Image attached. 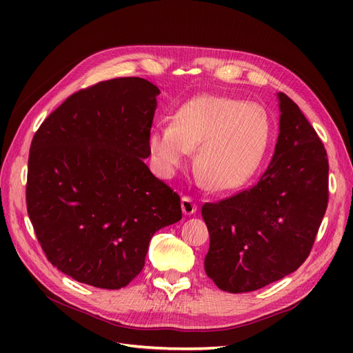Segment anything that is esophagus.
<instances>
[{
  "label": "esophagus",
  "mask_w": 353,
  "mask_h": 353,
  "mask_svg": "<svg viewBox=\"0 0 353 353\" xmlns=\"http://www.w3.org/2000/svg\"><path fill=\"white\" fill-rule=\"evenodd\" d=\"M181 208H183L184 215H193V213H196L197 210V205L193 201V199L187 196L181 199Z\"/></svg>",
  "instance_id": "34e87169"
}]
</instances>
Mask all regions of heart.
Here are the masks:
<instances>
[{
	"instance_id": "1",
	"label": "heart",
	"mask_w": 353,
	"mask_h": 353,
	"mask_svg": "<svg viewBox=\"0 0 353 353\" xmlns=\"http://www.w3.org/2000/svg\"><path fill=\"white\" fill-rule=\"evenodd\" d=\"M271 138V119L262 105L205 94L188 100L170 116L168 128L148 135L159 172L174 176L190 152L194 153L197 178L218 191L248 184L259 169Z\"/></svg>"
}]
</instances>
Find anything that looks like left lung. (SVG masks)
I'll use <instances>...</instances> for the list:
<instances>
[{
	"instance_id": "1",
	"label": "left lung",
	"mask_w": 353,
	"mask_h": 353,
	"mask_svg": "<svg viewBox=\"0 0 353 353\" xmlns=\"http://www.w3.org/2000/svg\"><path fill=\"white\" fill-rule=\"evenodd\" d=\"M268 169L241 193L205 203L210 245L205 271L221 290L253 292L294 272L311 253L328 203L324 144L284 92Z\"/></svg>"
}]
</instances>
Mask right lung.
Instances as JSON below:
<instances>
[{
    "mask_svg": "<svg viewBox=\"0 0 353 353\" xmlns=\"http://www.w3.org/2000/svg\"><path fill=\"white\" fill-rule=\"evenodd\" d=\"M159 88L116 78L72 94L30 144L26 206L47 259L83 284L116 290L144 268L153 234L183 218L148 153Z\"/></svg>",
    "mask_w": 353,
    "mask_h": 353,
    "instance_id": "right-lung-1",
    "label": "right lung"
}]
</instances>
